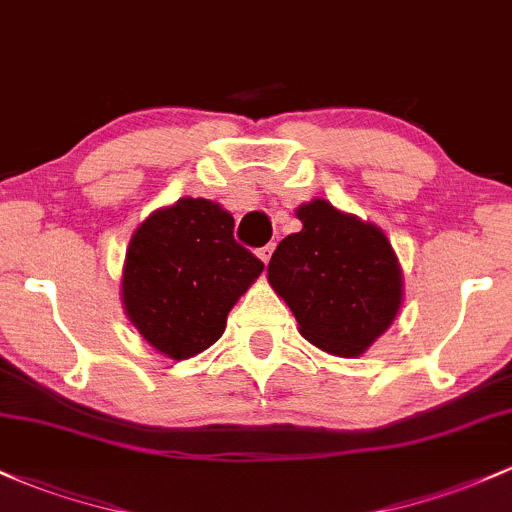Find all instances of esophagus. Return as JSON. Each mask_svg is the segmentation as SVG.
<instances>
[{
  "label": "esophagus",
  "instance_id": "esophagus-1",
  "mask_svg": "<svg viewBox=\"0 0 512 512\" xmlns=\"http://www.w3.org/2000/svg\"><path fill=\"white\" fill-rule=\"evenodd\" d=\"M271 256H273V244H266V246H261V249H258V258H261L263 263L271 261Z\"/></svg>",
  "mask_w": 512,
  "mask_h": 512
}]
</instances>
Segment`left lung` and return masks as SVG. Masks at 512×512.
<instances>
[{"instance_id":"8db88e82","label":"left lung","mask_w":512,"mask_h":512,"mask_svg":"<svg viewBox=\"0 0 512 512\" xmlns=\"http://www.w3.org/2000/svg\"><path fill=\"white\" fill-rule=\"evenodd\" d=\"M300 232L285 236L268 280L290 305L300 334L337 356H359L395 320L403 273L386 234L312 200L298 210Z\"/></svg>"}]
</instances>
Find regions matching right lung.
Returning a JSON list of instances; mask_svg holds the SVG:
<instances>
[{"label": "right lung", "instance_id": "right-lung-1", "mask_svg": "<svg viewBox=\"0 0 512 512\" xmlns=\"http://www.w3.org/2000/svg\"><path fill=\"white\" fill-rule=\"evenodd\" d=\"M261 271V258L234 239L232 214L183 197L131 236L122 300L148 344L190 359L222 337L229 310Z\"/></svg>", "mask_w": 512, "mask_h": 512}]
</instances>
